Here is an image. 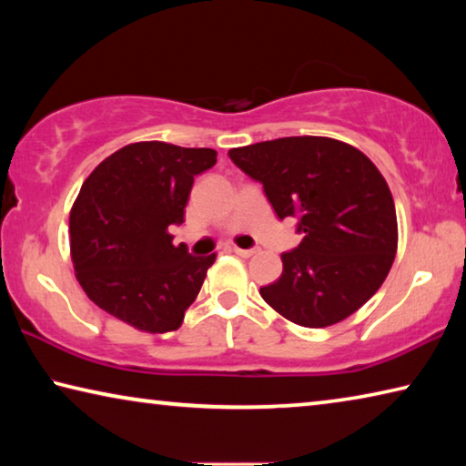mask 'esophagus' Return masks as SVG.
Wrapping results in <instances>:
<instances>
[{"label":"esophagus","instance_id":"34e87169","mask_svg":"<svg viewBox=\"0 0 466 466\" xmlns=\"http://www.w3.org/2000/svg\"><path fill=\"white\" fill-rule=\"evenodd\" d=\"M232 250L236 252V255L244 257V258H248V257H252V255H255V252H257V248H238V247H234Z\"/></svg>","mask_w":466,"mask_h":466}]
</instances>
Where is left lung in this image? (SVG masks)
I'll return each instance as SVG.
<instances>
[{"label": "left lung", "instance_id": "left-lung-1", "mask_svg": "<svg viewBox=\"0 0 466 466\" xmlns=\"http://www.w3.org/2000/svg\"><path fill=\"white\" fill-rule=\"evenodd\" d=\"M263 185L279 219L298 218L304 236L283 252L281 278L261 296L281 317L330 327L361 309L389 275L397 252V211L372 160L330 137H279L228 152Z\"/></svg>", "mask_w": 466, "mask_h": 466}]
</instances>
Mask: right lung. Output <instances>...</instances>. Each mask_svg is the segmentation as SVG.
Instances as JSON below:
<instances>
[{"mask_svg": "<svg viewBox=\"0 0 466 466\" xmlns=\"http://www.w3.org/2000/svg\"><path fill=\"white\" fill-rule=\"evenodd\" d=\"M216 149L139 141L116 149L86 178L69 216L76 278L94 304L146 333L183 325L216 255L175 247L197 175Z\"/></svg>", "mask_w": 466, "mask_h": 466, "instance_id": "add662e5", "label": "right lung"}]
</instances>
